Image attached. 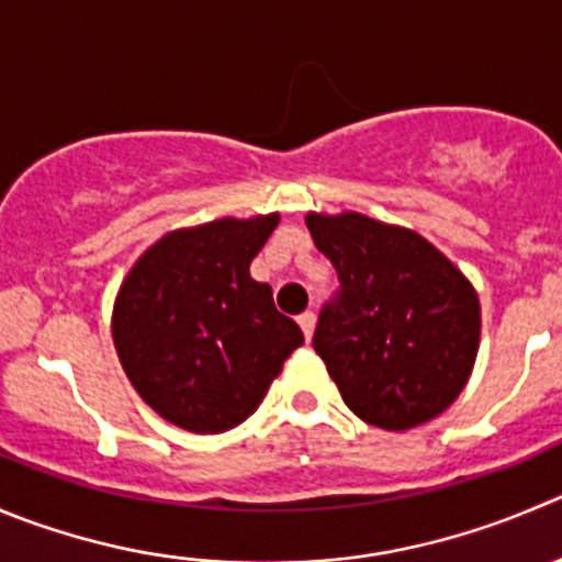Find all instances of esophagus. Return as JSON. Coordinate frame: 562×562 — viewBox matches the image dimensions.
I'll list each match as a JSON object with an SVG mask.
<instances>
[{
	"mask_svg": "<svg viewBox=\"0 0 562 562\" xmlns=\"http://www.w3.org/2000/svg\"><path fill=\"white\" fill-rule=\"evenodd\" d=\"M297 325H301V328H303V334H306V339H312L314 325H317V314H314V312H303L301 317H297Z\"/></svg>",
	"mask_w": 562,
	"mask_h": 562,
	"instance_id": "1",
	"label": "esophagus"
}]
</instances>
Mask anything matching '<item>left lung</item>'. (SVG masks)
<instances>
[{"label": "left lung", "mask_w": 562, "mask_h": 562, "mask_svg": "<svg viewBox=\"0 0 562 562\" xmlns=\"http://www.w3.org/2000/svg\"><path fill=\"white\" fill-rule=\"evenodd\" d=\"M314 245L339 276L314 350L367 425L408 430L456 403L480 345V301L425 237L358 212L308 215Z\"/></svg>", "instance_id": "8db88e82"}]
</instances>
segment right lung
<instances>
[{"label": "right lung", "mask_w": 562, "mask_h": 562, "mask_svg": "<svg viewBox=\"0 0 562 562\" xmlns=\"http://www.w3.org/2000/svg\"><path fill=\"white\" fill-rule=\"evenodd\" d=\"M278 215L170 232L126 276L112 339L126 378L162 419L223 432L248 419L303 345L295 319L250 278Z\"/></svg>", "instance_id": "obj_1"}]
</instances>
